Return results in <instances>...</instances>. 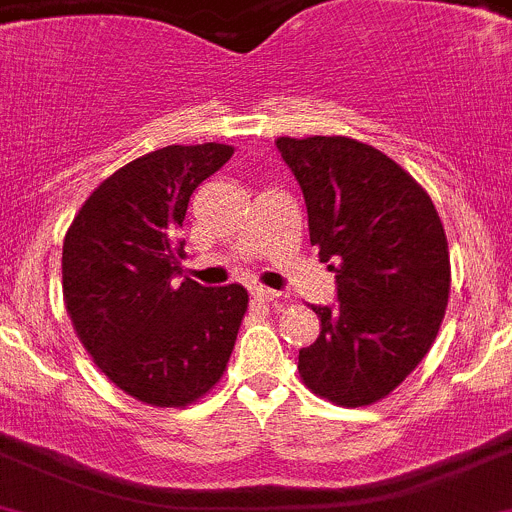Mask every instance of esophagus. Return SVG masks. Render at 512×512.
Returning <instances> with one entry per match:
<instances>
[{
  "instance_id": "1",
  "label": "esophagus",
  "mask_w": 512,
  "mask_h": 512,
  "mask_svg": "<svg viewBox=\"0 0 512 512\" xmlns=\"http://www.w3.org/2000/svg\"><path fill=\"white\" fill-rule=\"evenodd\" d=\"M252 298L260 300V303H272V300H278V293L270 288H262V285H255L252 288Z\"/></svg>"
}]
</instances>
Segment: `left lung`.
I'll use <instances>...</instances> for the list:
<instances>
[{"instance_id": "1", "label": "left lung", "mask_w": 512, "mask_h": 512, "mask_svg": "<svg viewBox=\"0 0 512 512\" xmlns=\"http://www.w3.org/2000/svg\"><path fill=\"white\" fill-rule=\"evenodd\" d=\"M308 207L310 245L333 262L338 305L298 371L338 407L384 399L419 366L450 298V250L427 191L379 148L346 136L275 141Z\"/></svg>"}]
</instances>
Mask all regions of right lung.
I'll return each instance as SVG.
<instances>
[{
    "label": "right lung",
    "instance_id": "1",
    "mask_svg": "<svg viewBox=\"0 0 512 512\" xmlns=\"http://www.w3.org/2000/svg\"><path fill=\"white\" fill-rule=\"evenodd\" d=\"M234 154L166 146L111 174L62 242V295L85 351L121 391L186 407L222 379L247 310L242 285L179 283L189 197Z\"/></svg>",
    "mask_w": 512,
    "mask_h": 512
}]
</instances>
